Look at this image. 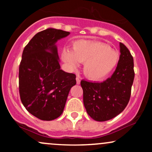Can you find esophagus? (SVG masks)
Returning a JSON list of instances; mask_svg holds the SVG:
<instances>
[{"label": "esophagus", "instance_id": "34e87169", "mask_svg": "<svg viewBox=\"0 0 152 152\" xmlns=\"http://www.w3.org/2000/svg\"><path fill=\"white\" fill-rule=\"evenodd\" d=\"M76 83H77V84H80V82H81V80H80V78H78V77H76Z\"/></svg>", "mask_w": 152, "mask_h": 152}]
</instances>
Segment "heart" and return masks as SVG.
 <instances>
[{
  "label": "heart",
  "instance_id": "heart-1",
  "mask_svg": "<svg viewBox=\"0 0 152 152\" xmlns=\"http://www.w3.org/2000/svg\"><path fill=\"white\" fill-rule=\"evenodd\" d=\"M64 61L70 69L83 64L85 76L92 81H100L111 72L119 60V54L106 43L97 41L77 40L72 46V51L62 50Z\"/></svg>",
  "mask_w": 152,
  "mask_h": 152
}]
</instances>
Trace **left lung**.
<instances>
[{
	"label": "left lung",
	"instance_id": "1",
	"mask_svg": "<svg viewBox=\"0 0 152 152\" xmlns=\"http://www.w3.org/2000/svg\"><path fill=\"white\" fill-rule=\"evenodd\" d=\"M117 66L111 77L102 83L82 80L83 104L94 120L105 121L124 110L131 97L134 79V58L127 47L120 43Z\"/></svg>",
	"mask_w": 152,
	"mask_h": 152
}]
</instances>
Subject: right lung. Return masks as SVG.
<instances>
[{"mask_svg":"<svg viewBox=\"0 0 152 152\" xmlns=\"http://www.w3.org/2000/svg\"><path fill=\"white\" fill-rule=\"evenodd\" d=\"M70 33L48 28L38 32L25 46L19 66L22 104L36 118L51 121L63 113L76 75L62 71L55 43Z\"/></svg>","mask_w":152,"mask_h":152,"instance_id":"right-lung-1","label":"right lung"}]
</instances>
